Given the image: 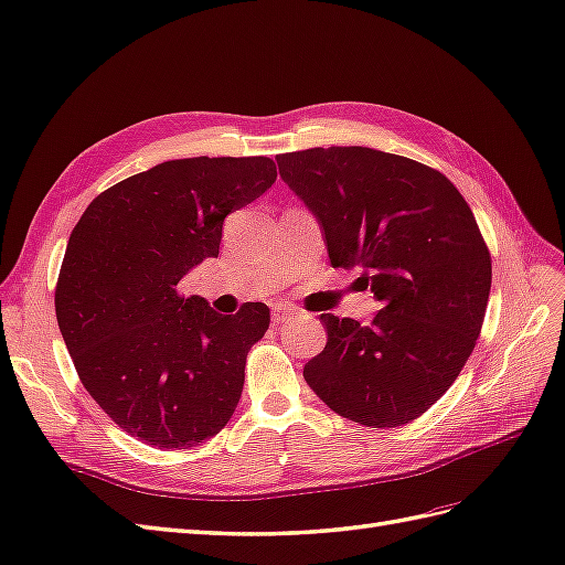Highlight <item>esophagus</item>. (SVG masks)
I'll use <instances>...</instances> for the list:
<instances>
[{"instance_id": "esophagus-1", "label": "esophagus", "mask_w": 565, "mask_h": 565, "mask_svg": "<svg viewBox=\"0 0 565 565\" xmlns=\"http://www.w3.org/2000/svg\"><path fill=\"white\" fill-rule=\"evenodd\" d=\"M296 312L298 310L291 303H277L271 308V320H274V324H284V322L291 320Z\"/></svg>"}]
</instances>
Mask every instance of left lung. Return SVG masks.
I'll list each match as a JSON object with an SVG mask.
<instances>
[{
    "mask_svg": "<svg viewBox=\"0 0 565 565\" xmlns=\"http://www.w3.org/2000/svg\"><path fill=\"white\" fill-rule=\"evenodd\" d=\"M279 173L324 231L332 267L363 269L371 324L324 312L306 383L332 412L397 428L436 404L477 347L491 255L465 196L440 170L365 147L277 156Z\"/></svg>",
    "mask_w": 565,
    "mask_h": 565,
    "instance_id": "obj_1",
    "label": "left lung"
}]
</instances>
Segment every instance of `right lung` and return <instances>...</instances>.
Instances as JSON below:
<instances>
[{
	"instance_id": "add662e5",
	"label": "right lung",
	"mask_w": 565,
	"mask_h": 565,
	"mask_svg": "<svg viewBox=\"0 0 565 565\" xmlns=\"http://www.w3.org/2000/svg\"><path fill=\"white\" fill-rule=\"evenodd\" d=\"M274 180L267 156L166 161L100 192L70 235L55 288L62 339L88 395L151 448L200 445L238 406L269 308L218 315L178 284L218 257L223 218Z\"/></svg>"
}]
</instances>
